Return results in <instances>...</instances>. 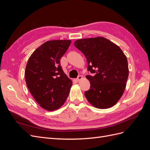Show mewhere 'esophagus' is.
Masks as SVG:
<instances>
[{
    "mask_svg": "<svg viewBox=\"0 0 150 150\" xmlns=\"http://www.w3.org/2000/svg\"><path fill=\"white\" fill-rule=\"evenodd\" d=\"M82 79H83V78H82V76H79L78 77V78L76 79V80L78 81H80L81 80H82Z\"/></svg>",
    "mask_w": 150,
    "mask_h": 150,
    "instance_id": "34e87169",
    "label": "esophagus"
}]
</instances>
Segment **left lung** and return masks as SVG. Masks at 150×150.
Wrapping results in <instances>:
<instances>
[{
    "mask_svg": "<svg viewBox=\"0 0 150 150\" xmlns=\"http://www.w3.org/2000/svg\"><path fill=\"white\" fill-rule=\"evenodd\" d=\"M74 46L87 59L90 89L84 93L90 104L98 109L110 108L124 93L128 78V60L120 47L103 37L81 39ZM96 70H95V69Z\"/></svg>",
    "mask_w": 150,
    "mask_h": 150,
    "instance_id": "1",
    "label": "left lung"
}]
</instances>
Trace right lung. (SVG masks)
I'll return each mask as SVG.
<instances>
[{
  "mask_svg": "<svg viewBox=\"0 0 150 150\" xmlns=\"http://www.w3.org/2000/svg\"><path fill=\"white\" fill-rule=\"evenodd\" d=\"M71 40H52L42 44L29 58L25 67L27 86L39 106L49 111L59 109L69 96L72 81L60 65Z\"/></svg>",
  "mask_w": 150,
  "mask_h": 150,
  "instance_id": "1",
  "label": "right lung"
}]
</instances>
